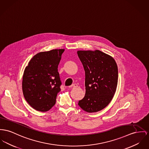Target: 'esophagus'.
Wrapping results in <instances>:
<instances>
[{"label":"esophagus","mask_w":149,"mask_h":149,"mask_svg":"<svg viewBox=\"0 0 149 149\" xmlns=\"http://www.w3.org/2000/svg\"><path fill=\"white\" fill-rule=\"evenodd\" d=\"M77 87H78V85H77V84H73L70 86V88H77Z\"/></svg>","instance_id":"esophagus-1"}]
</instances>
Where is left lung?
Returning a JSON list of instances; mask_svg holds the SVG:
<instances>
[{
	"mask_svg": "<svg viewBox=\"0 0 149 149\" xmlns=\"http://www.w3.org/2000/svg\"><path fill=\"white\" fill-rule=\"evenodd\" d=\"M85 72V95L79 106L88 112L104 109L113 98L118 81V69L115 59L99 51H78Z\"/></svg>",
	"mask_w": 149,
	"mask_h": 149,
	"instance_id": "left-lung-1",
	"label": "left lung"
}]
</instances>
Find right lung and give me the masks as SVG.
I'll return each mask as SVG.
<instances>
[{
  "label": "right lung",
  "instance_id": "obj_1",
  "mask_svg": "<svg viewBox=\"0 0 149 149\" xmlns=\"http://www.w3.org/2000/svg\"><path fill=\"white\" fill-rule=\"evenodd\" d=\"M64 49L40 52L34 55L24 72V98L34 109L46 112L55 104L61 84L58 67Z\"/></svg>",
  "mask_w": 149,
  "mask_h": 149
}]
</instances>
